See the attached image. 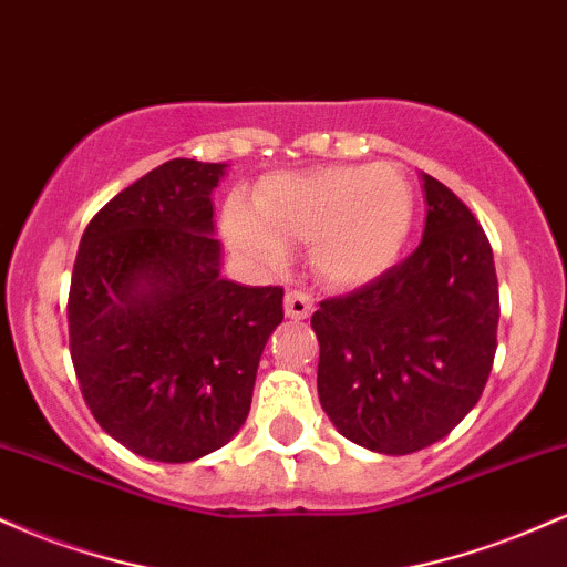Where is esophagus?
Returning <instances> with one entry per match:
<instances>
[{
    "mask_svg": "<svg viewBox=\"0 0 567 567\" xmlns=\"http://www.w3.org/2000/svg\"><path fill=\"white\" fill-rule=\"evenodd\" d=\"M311 311H315V298H311L309 292L290 290L288 296H285V315H288L290 320H306Z\"/></svg>",
    "mask_w": 567,
    "mask_h": 567,
    "instance_id": "1",
    "label": "esophagus"
}]
</instances>
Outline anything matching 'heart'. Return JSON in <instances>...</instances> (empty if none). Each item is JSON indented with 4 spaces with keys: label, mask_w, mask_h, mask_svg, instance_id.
<instances>
[{
    "label": "heart",
    "mask_w": 567,
    "mask_h": 567,
    "mask_svg": "<svg viewBox=\"0 0 567 567\" xmlns=\"http://www.w3.org/2000/svg\"><path fill=\"white\" fill-rule=\"evenodd\" d=\"M413 220L415 192L408 175L375 162L266 175L252 205H226L224 231L243 256L266 266L285 261V239L309 243L317 277L360 288L400 261Z\"/></svg>",
    "instance_id": "1"
}]
</instances>
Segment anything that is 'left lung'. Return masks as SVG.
<instances>
[{"mask_svg":"<svg viewBox=\"0 0 567 567\" xmlns=\"http://www.w3.org/2000/svg\"><path fill=\"white\" fill-rule=\"evenodd\" d=\"M424 239L400 266L311 315L317 392L343 437L405 455L451 434L477 405L498 330L493 250L472 210L437 178Z\"/></svg>","mask_w":567,"mask_h":567,"instance_id":"1","label":"left lung"}]
</instances>
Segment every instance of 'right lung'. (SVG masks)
Listing matches in <instances>:
<instances>
[{
	"label": "right lung",
	"instance_id": "right-lung-1",
	"mask_svg": "<svg viewBox=\"0 0 567 567\" xmlns=\"http://www.w3.org/2000/svg\"><path fill=\"white\" fill-rule=\"evenodd\" d=\"M224 162L171 159L82 234L69 343L82 396L106 434L162 464L218 451L245 424L282 288L220 277L213 192Z\"/></svg>",
	"mask_w": 567,
	"mask_h": 567
}]
</instances>
